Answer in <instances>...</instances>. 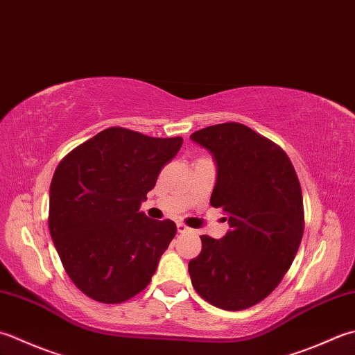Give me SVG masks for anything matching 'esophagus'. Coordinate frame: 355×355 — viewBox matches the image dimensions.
<instances>
[{
    "label": "esophagus",
    "mask_w": 355,
    "mask_h": 355,
    "mask_svg": "<svg viewBox=\"0 0 355 355\" xmlns=\"http://www.w3.org/2000/svg\"><path fill=\"white\" fill-rule=\"evenodd\" d=\"M177 231H178L180 234H187V232H191V229L187 227V226H184L183 223H178V225H177Z\"/></svg>",
    "instance_id": "esophagus-1"
}]
</instances>
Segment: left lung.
I'll return each mask as SVG.
<instances>
[{"label": "left lung", "mask_w": 355, "mask_h": 355, "mask_svg": "<svg viewBox=\"0 0 355 355\" xmlns=\"http://www.w3.org/2000/svg\"><path fill=\"white\" fill-rule=\"evenodd\" d=\"M217 166L211 205L226 212L229 231L201 235L189 261L197 293L214 306L240 311L260 303L293 265L304 229L303 197L293 163L268 138L240 123L193 132Z\"/></svg>", "instance_id": "1"}]
</instances>
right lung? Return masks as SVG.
Segmentation results:
<instances>
[{
  "label": "right lung",
  "mask_w": 355,
  "mask_h": 355,
  "mask_svg": "<svg viewBox=\"0 0 355 355\" xmlns=\"http://www.w3.org/2000/svg\"><path fill=\"white\" fill-rule=\"evenodd\" d=\"M182 144V137L109 128L55 169L49 231L67 275L87 297L123 303L149 284L177 226L148 218L140 206Z\"/></svg>",
  "instance_id": "add662e5"
}]
</instances>
